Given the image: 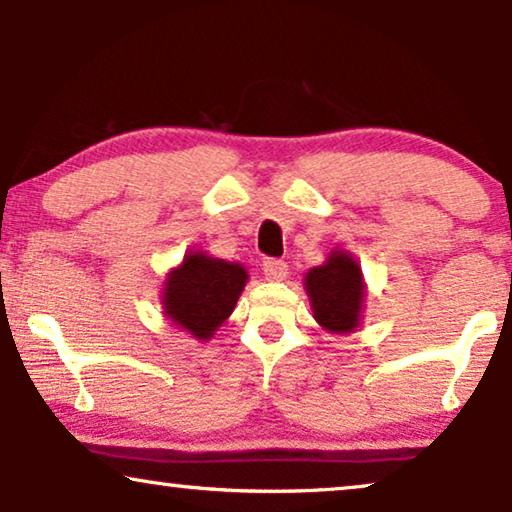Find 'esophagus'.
Returning a JSON list of instances; mask_svg holds the SVG:
<instances>
[{
	"label": "esophagus",
	"instance_id": "34e87169",
	"mask_svg": "<svg viewBox=\"0 0 512 512\" xmlns=\"http://www.w3.org/2000/svg\"><path fill=\"white\" fill-rule=\"evenodd\" d=\"M263 275L265 279H270V282H284V279L289 277V265L279 261V258H265Z\"/></svg>",
	"mask_w": 512,
	"mask_h": 512
}]
</instances>
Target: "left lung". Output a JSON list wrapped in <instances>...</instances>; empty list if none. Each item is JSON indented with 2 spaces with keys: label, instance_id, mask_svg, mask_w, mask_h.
Returning <instances> with one entry per match:
<instances>
[{
  "label": "left lung",
  "instance_id": "8db88e82",
  "mask_svg": "<svg viewBox=\"0 0 512 512\" xmlns=\"http://www.w3.org/2000/svg\"><path fill=\"white\" fill-rule=\"evenodd\" d=\"M305 291L314 319L326 333L349 335L359 331L366 282L354 254L333 247L324 263L305 272Z\"/></svg>",
  "mask_w": 512,
  "mask_h": 512
}]
</instances>
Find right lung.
Here are the masks:
<instances>
[{
  "instance_id": "add662e5",
  "label": "right lung",
  "mask_w": 512,
  "mask_h": 512,
  "mask_svg": "<svg viewBox=\"0 0 512 512\" xmlns=\"http://www.w3.org/2000/svg\"><path fill=\"white\" fill-rule=\"evenodd\" d=\"M247 282L249 272L242 263L191 249L177 268L167 272L160 305L172 326L207 342L233 314Z\"/></svg>"
}]
</instances>
